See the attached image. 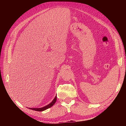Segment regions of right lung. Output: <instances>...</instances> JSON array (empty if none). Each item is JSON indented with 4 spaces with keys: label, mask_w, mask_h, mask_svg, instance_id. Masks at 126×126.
I'll return each mask as SVG.
<instances>
[{
    "label": "right lung",
    "mask_w": 126,
    "mask_h": 126,
    "mask_svg": "<svg viewBox=\"0 0 126 126\" xmlns=\"http://www.w3.org/2000/svg\"><path fill=\"white\" fill-rule=\"evenodd\" d=\"M56 100H57V96H56L55 97L54 99L53 100V101L49 104H48V105H46V106H45L43 107L39 108H28V109L32 110H34V111H39V112L43 111H45L46 109L49 108L51 107L52 106H53V105L55 103V102H56Z\"/></svg>",
    "instance_id": "right-lung-1"
}]
</instances>
